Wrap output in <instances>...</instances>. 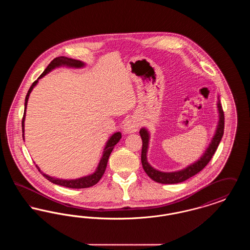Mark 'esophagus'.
<instances>
[{
    "mask_svg": "<svg viewBox=\"0 0 250 250\" xmlns=\"http://www.w3.org/2000/svg\"><path fill=\"white\" fill-rule=\"evenodd\" d=\"M140 123L136 118H129L125 122L124 125V129L127 133H134L139 129Z\"/></svg>",
    "mask_w": 250,
    "mask_h": 250,
    "instance_id": "esophagus-1",
    "label": "esophagus"
}]
</instances>
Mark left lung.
Masks as SVG:
<instances>
[{
    "label": "left lung",
    "mask_w": 250,
    "mask_h": 250,
    "mask_svg": "<svg viewBox=\"0 0 250 250\" xmlns=\"http://www.w3.org/2000/svg\"><path fill=\"white\" fill-rule=\"evenodd\" d=\"M217 107H218V113H219V121L217 125V128L215 130L214 138L211 143L209 144V147L206 149L205 153L202 155V157L195 163L191 164L186 168L174 171V172H162L157 169L154 168L153 167L148 163L147 161V150H148V143H149V133L145 128H142L140 131L142 140H143V149H142V164H143V169L147 173V175L154 180L155 182L160 183V184H177L182 183L188 179L190 178L200 172L204 167L206 166L211 158L213 157L219 143L223 137L224 133V124H225V118H224V111L222 106L220 104V101H217Z\"/></svg>",
    "instance_id": "1"
}]
</instances>
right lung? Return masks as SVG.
<instances>
[{
    "instance_id": "obj_1",
    "label": "right lung",
    "mask_w": 250,
    "mask_h": 250,
    "mask_svg": "<svg viewBox=\"0 0 250 250\" xmlns=\"http://www.w3.org/2000/svg\"><path fill=\"white\" fill-rule=\"evenodd\" d=\"M61 65H66V66H70V67H77V68H80V67H83L84 65V62H81V61H78V60L71 59V58H67V57H63V56H61V57H57L55 59L52 60L50 62V63L48 64V67L45 69V71L43 72L39 78L36 80V82H34V83L32 84V86L30 87L26 97H25V107H24V114L23 118H22V122H21V125H22V137L24 138V120H25V112H26V107H27V102H28V99H29V95L31 94L33 88L36 86L37 83H38V80L43 78L47 73L49 71H51L52 69H54L55 67H58ZM122 138V135L120 132H116L114 133L110 138L109 140L107 141V144H106V147L104 149V152H103V156L98 164V167L95 170V173H93L92 175H89V176H85L83 178L76 179V180H62V179H56L53 178V177H50L47 174L43 173L40 168L36 166V167L38 168V170L42 173V175L44 177H46V179H48L49 182L55 184V185H58V186H62V187H65V188H91L93 186H95V184H97L99 182V180L102 178L103 174L105 173V170H106V167H107V160H108V157L111 154L113 148H114V145H116L120 140Z\"/></svg>"
}]
</instances>
